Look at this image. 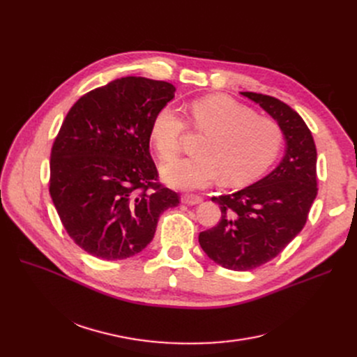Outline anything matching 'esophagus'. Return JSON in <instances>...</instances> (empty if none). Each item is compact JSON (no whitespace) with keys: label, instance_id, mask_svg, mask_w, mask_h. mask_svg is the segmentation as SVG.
Wrapping results in <instances>:
<instances>
[{"label":"esophagus","instance_id":"34e87169","mask_svg":"<svg viewBox=\"0 0 357 357\" xmlns=\"http://www.w3.org/2000/svg\"><path fill=\"white\" fill-rule=\"evenodd\" d=\"M203 199L200 196H195V195H184L181 196V203H184V205H199V203H202Z\"/></svg>","mask_w":357,"mask_h":357}]
</instances>
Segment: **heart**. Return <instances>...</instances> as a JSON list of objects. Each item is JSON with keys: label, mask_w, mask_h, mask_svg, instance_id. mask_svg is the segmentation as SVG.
Masks as SVG:
<instances>
[{"label": "heart", "mask_w": 357, "mask_h": 357, "mask_svg": "<svg viewBox=\"0 0 357 357\" xmlns=\"http://www.w3.org/2000/svg\"><path fill=\"white\" fill-rule=\"evenodd\" d=\"M193 129L205 132L197 157L162 167L169 188L196 190L220 177L227 185H240L261 174L275 161L282 146V130L273 121L227 96H206L188 107ZM185 123L177 109L164 106L151 123V142L158 157L169 161L181 148Z\"/></svg>", "instance_id": "heart-1"}]
</instances>
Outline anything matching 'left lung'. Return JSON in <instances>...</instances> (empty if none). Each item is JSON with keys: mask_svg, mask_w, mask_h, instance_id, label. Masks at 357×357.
<instances>
[{"mask_svg": "<svg viewBox=\"0 0 357 357\" xmlns=\"http://www.w3.org/2000/svg\"><path fill=\"white\" fill-rule=\"evenodd\" d=\"M278 122L286 144L279 165L261 180L231 195L212 197L222 216L199 234L202 250L235 271L275 259L302 231L317 197V148L303 119L283 101L243 91Z\"/></svg>", "mask_w": 357, "mask_h": 357, "instance_id": "1", "label": "left lung"}]
</instances>
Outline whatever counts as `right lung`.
Masks as SVG:
<instances>
[{
    "mask_svg": "<svg viewBox=\"0 0 357 357\" xmlns=\"http://www.w3.org/2000/svg\"><path fill=\"white\" fill-rule=\"evenodd\" d=\"M165 81L123 77L84 94L50 152L49 193L74 243L103 260H123L154 238L178 195L160 183L149 154L152 119L174 98Z\"/></svg>",
    "mask_w": 357,
    "mask_h": 357,
    "instance_id": "obj_1",
    "label": "right lung"
}]
</instances>
